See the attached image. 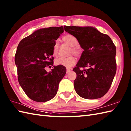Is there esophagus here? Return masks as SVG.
I'll list each match as a JSON object with an SVG mask.
<instances>
[{
  "label": "esophagus",
  "instance_id": "esophagus-1",
  "mask_svg": "<svg viewBox=\"0 0 131 131\" xmlns=\"http://www.w3.org/2000/svg\"><path fill=\"white\" fill-rule=\"evenodd\" d=\"M71 71V69L70 68H66V73L69 74Z\"/></svg>",
  "mask_w": 131,
  "mask_h": 131
}]
</instances>
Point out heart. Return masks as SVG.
Instances as JSON below:
<instances>
[{
    "instance_id": "obj_1",
    "label": "heart",
    "mask_w": 131,
    "mask_h": 131,
    "mask_svg": "<svg viewBox=\"0 0 131 131\" xmlns=\"http://www.w3.org/2000/svg\"><path fill=\"white\" fill-rule=\"evenodd\" d=\"M64 42L67 43L69 46L71 47V52L74 54L78 56L80 54V50L76 47L78 44V41L77 39L72 35H67L63 38ZM58 44L57 42H56L53 47V54L56 56L58 53ZM55 63L58 65H62L67 68H70L71 66L74 65L76 63L75 58L73 56H70L67 58L59 57L56 59Z\"/></svg>"
}]
</instances>
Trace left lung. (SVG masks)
Here are the masks:
<instances>
[{"mask_svg": "<svg viewBox=\"0 0 131 131\" xmlns=\"http://www.w3.org/2000/svg\"><path fill=\"white\" fill-rule=\"evenodd\" d=\"M84 51L73 71L77 93L85 99H100L107 92L116 71V47L106 34L92 26H64ZM87 67L80 70V68Z\"/></svg>", "mask_w": 131, "mask_h": 131, "instance_id": "left-lung-1", "label": "left lung"}]
</instances>
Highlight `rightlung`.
<instances>
[{
    "label": "right lung",
    "mask_w": 131,
    "mask_h": 131,
    "mask_svg": "<svg viewBox=\"0 0 131 131\" xmlns=\"http://www.w3.org/2000/svg\"><path fill=\"white\" fill-rule=\"evenodd\" d=\"M63 32V27H49L36 30L18 44L15 57L19 84L30 99L46 102L56 94L65 76V66H54L48 73L46 66L53 65V47Z\"/></svg>",
    "instance_id": "1"
}]
</instances>
